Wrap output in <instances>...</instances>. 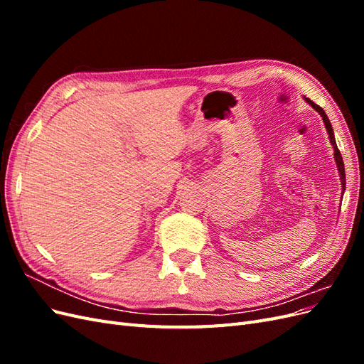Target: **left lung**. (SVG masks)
I'll return each instance as SVG.
<instances>
[{
	"label": "left lung",
	"mask_w": 364,
	"mask_h": 364,
	"mask_svg": "<svg viewBox=\"0 0 364 364\" xmlns=\"http://www.w3.org/2000/svg\"><path fill=\"white\" fill-rule=\"evenodd\" d=\"M305 102L308 103V105H311L313 106V109H316V111L321 114V117H322V119H323V123H325V127H326V132H328V135H329V141H331V144H333V147H334V158H336V162H337V168H338V173H340V181H341V185H343V190L345 191V186H346V176H345V164H343V159H341V155H340V150L337 149V144H336V138H334V130H333V126H331V123H329V119H328V117H326V114H325V111L323 109L318 106V105H316L314 102H311L310 98H305Z\"/></svg>",
	"instance_id": "8db88e82"
}]
</instances>
